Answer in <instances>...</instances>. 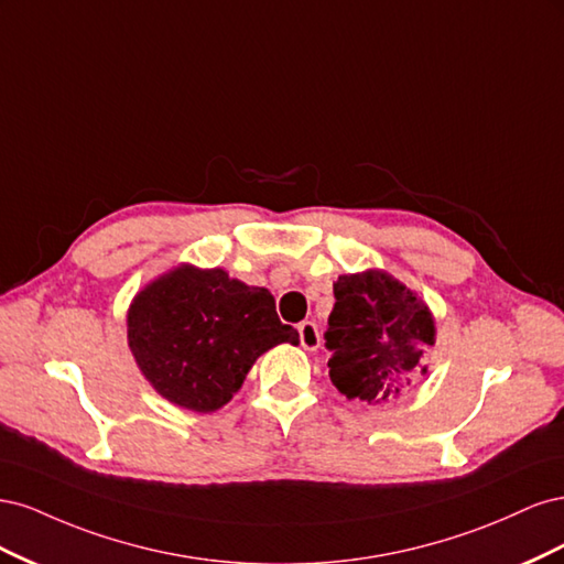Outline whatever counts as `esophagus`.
Masks as SVG:
<instances>
[{"instance_id":"esophagus-1","label":"esophagus","mask_w":564,"mask_h":564,"mask_svg":"<svg viewBox=\"0 0 564 564\" xmlns=\"http://www.w3.org/2000/svg\"><path fill=\"white\" fill-rule=\"evenodd\" d=\"M299 338H301V346L305 350H317L319 348V332L313 322H301L299 324Z\"/></svg>"}]
</instances>
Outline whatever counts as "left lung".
Segmentation results:
<instances>
[{
    "instance_id": "left-lung-1",
    "label": "left lung",
    "mask_w": 564,
    "mask_h": 564,
    "mask_svg": "<svg viewBox=\"0 0 564 564\" xmlns=\"http://www.w3.org/2000/svg\"><path fill=\"white\" fill-rule=\"evenodd\" d=\"M324 340L329 379L340 395L390 404L429 373L423 355L435 346L429 305L383 270L340 275Z\"/></svg>"
}]
</instances>
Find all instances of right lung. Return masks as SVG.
Instances as JSON below:
<instances>
[{
	"label": "right lung",
	"instance_id": "1",
	"mask_svg": "<svg viewBox=\"0 0 564 564\" xmlns=\"http://www.w3.org/2000/svg\"><path fill=\"white\" fill-rule=\"evenodd\" d=\"M127 336L150 386L199 414L228 404L259 355L299 344V332L280 322L268 289L187 263L135 294Z\"/></svg>",
	"mask_w": 564,
	"mask_h": 564
}]
</instances>
